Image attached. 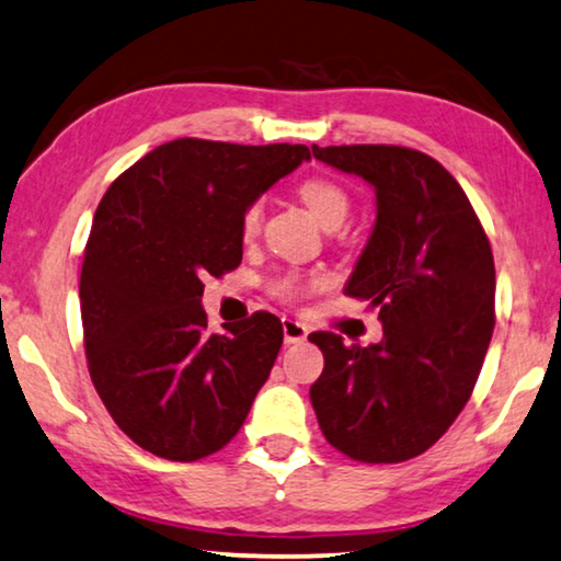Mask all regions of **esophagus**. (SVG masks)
I'll list each match as a JSON object with an SVG mask.
<instances>
[{
    "label": "esophagus",
    "instance_id": "34e87169",
    "mask_svg": "<svg viewBox=\"0 0 561 561\" xmlns=\"http://www.w3.org/2000/svg\"><path fill=\"white\" fill-rule=\"evenodd\" d=\"M282 330H284V343H302L307 337V328L302 325V322H297L291 318L282 320Z\"/></svg>",
    "mask_w": 561,
    "mask_h": 561
}]
</instances>
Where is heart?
I'll use <instances>...</instances> for the list:
<instances>
[{
  "instance_id": "obj_1",
  "label": "heart",
  "mask_w": 561,
  "mask_h": 561,
  "mask_svg": "<svg viewBox=\"0 0 561 561\" xmlns=\"http://www.w3.org/2000/svg\"><path fill=\"white\" fill-rule=\"evenodd\" d=\"M299 198L314 213V218L325 226L343 224L351 210V198L345 193V187L330 178H307L299 185ZM262 216L264 203L251 201L241 216V231L247 236L256 233L259 226H262ZM322 284H325L322 274H282V277L272 282V291L279 299H284V302H295V299L307 295V291L320 289Z\"/></svg>"
}]
</instances>
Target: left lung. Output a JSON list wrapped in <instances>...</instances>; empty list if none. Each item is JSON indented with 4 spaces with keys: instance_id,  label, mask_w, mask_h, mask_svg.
I'll list each match as a JSON object with an SVG mask.
<instances>
[{
    "instance_id": "left-lung-1",
    "label": "left lung",
    "mask_w": 561,
    "mask_h": 561,
    "mask_svg": "<svg viewBox=\"0 0 561 561\" xmlns=\"http://www.w3.org/2000/svg\"><path fill=\"white\" fill-rule=\"evenodd\" d=\"M312 154L374 185L376 226L345 295L383 322V341L368 348L310 335L325 356L312 409L351 460H412L457 420L483 368L495 325L491 241L430 154L397 145H312Z\"/></svg>"
}]
</instances>
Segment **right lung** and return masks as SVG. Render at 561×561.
<instances>
[{"instance_id":"1","label":"right lung","mask_w":561,"mask_h":561,"mask_svg":"<svg viewBox=\"0 0 561 561\" xmlns=\"http://www.w3.org/2000/svg\"><path fill=\"white\" fill-rule=\"evenodd\" d=\"M305 160V145L183 137L101 198L78 287L85 363L112 420L147 453L175 462L218 453L270 378L277 314L208 333L203 279L241 264L247 205Z\"/></svg>"}]
</instances>
